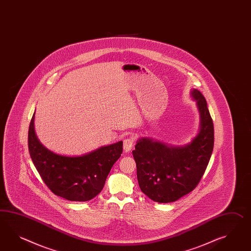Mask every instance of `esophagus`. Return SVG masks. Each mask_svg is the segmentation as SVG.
<instances>
[{
  "mask_svg": "<svg viewBox=\"0 0 251 251\" xmlns=\"http://www.w3.org/2000/svg\"><path fill=\"white\" fill-rule=\"evenodd\" d=\"M133 145H134V140L132 138L128 137V138L124 139V141H123V149H124V151L126 152H128L132 149Z\"/></svg>",
  "mask_w": 251,
  "mask_h": 251,
  "instance_id": "esophagus-1",
  "label": "esophagus"
}]
</instances>
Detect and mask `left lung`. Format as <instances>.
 Wrapping results in <instances>:
<instances>
[{"instance_id":"obj_1","label":"left lung","mask_w":251,"mask_h":251,"mask_svg":"<svg viewBox=\"0 0 251 251\" xmlns=\"http://www.w3.org/2000/svg\"><path fill=\"white\" fill-rule=\"evenodd\" d=\"M201 112V131L191 143L170 147L150 139L137 142L132 155L141 190L153 201L169 203L187 195L200 183L214 146V125L207 101L191 92Z\"/></svg>"}]
</instances>
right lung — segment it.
I'll use <instances>...</instances> for the list:
<instances>
[{"instance_id": "add662e5", "label": "right lung", "mask_w": 251, "mask_h": 251, "mask_svg": "<svg viewBox=\"0 0 251 251\" xmlns=\"http://www.w3.org/2000/svg\"><path fill=\"white\" fill-rule=\"evenodd\" d=\"M28 131L31 160L43 182L55 195L71 201H88L102 190L113 164L123 153V141L80 157H66L48 151L38 141L33 127Z\"/></svg>"}]
</instances>
